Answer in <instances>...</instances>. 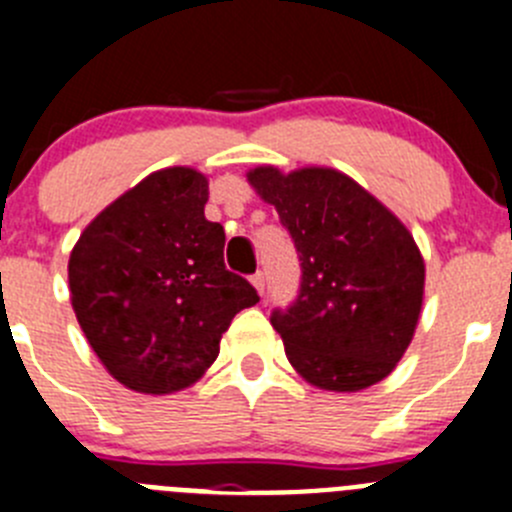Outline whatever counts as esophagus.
I'll use <instances>...</instances> for the list:
<instances>
[{
    "label": "esophagus",
    "mask_w": 512,
    "mask_h": 512,
    "mask_svg": "<svg viewBox=\"0 0 512 512\" xmlns=\"http://www.w3.org/2000/svg\"><path fill=\"white\" fill-rule=\"evenodd\" d=\"M251 284H253V287H256V292H259V294H264V289H266V281H264V274H261V271H256V274L251 276Z\"/></svg>",
    "instance_id": "1"
}]
</instances>
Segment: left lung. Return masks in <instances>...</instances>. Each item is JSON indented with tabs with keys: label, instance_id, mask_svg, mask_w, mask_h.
<instances>
[{
	"label": "left lung",
	"instance_id": "obj_1",
	"mask_svg": "<svg viewBox=\"0 0 512 512\" xmlns=\"http://www.w3.org/2000/svg\"><path fill=\"white\" fill-rule=\"evenodd\" d=\"M248 185L274 205L302 261V287L271 325L309 386L355 393L381 383L409 350L426 266L414 236L363 185L332 167L261 164Z\"/></svg>",
	"mask_w": 512,
	"mask_h": 512
}]
</instances>
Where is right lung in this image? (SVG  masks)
<instances>
[{
	"mask_svg": "<svg viewBox=\"0 0 512 512\" xmlns=\"http://www.w3.org/2000/svg\"><path fill=\"white\" fill-rule=\"evenodd\" d=\"M208 175L164 167L103 208L68 261L70 304L121 386L167 396L198 383L256 289L223 264L225 233L205 218Z\"/></svg>",
	"mask_w": 512,
	"mask_h": 512,
	"instance_id": "obj_1",
	"label": "right lung"
}]
</instances>
